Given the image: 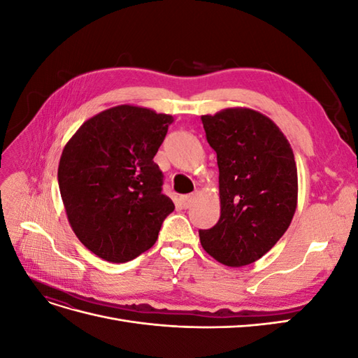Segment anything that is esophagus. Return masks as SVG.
Instances as JSON below:
<instances>
[{
  "label": "esophagus",
  "instance_id": "1",
  "mask_svg": "<svg viewBox=\"0 0 358 358\" xmlns=\"http://www.w3.org/2000/svg\"><path fill=\"white\" fill-rule=\"evenodd\" d=\"M197 196H199V192H192V194H188V196H185V197H182L180 199V206H182V208L183 209L191 208V204L196 201Z\"/></svg>",
  "mask_w": 358,
  "mask_h": 358
}]
</instances>
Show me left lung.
Listing matches in <instances>:
<instances>
[{"instance_id":"obj_1","label":"left lung","mask_w":358,"mask_h":358,"mask_svg":"<svg viewBox=\"0 0 358 358\" xmlns=\"http://www.w3.org/2000/svg\"><path fill=\"white\" fill-rule=\"evenodd\" d=\"M220 169L221 216L200 230L206 252L229 267L248 266L284 236L297 208V167L284 133L246 107L201 116Z\"/></svg>"}]
</instances>
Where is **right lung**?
<instances>
[{"mask_svg":"<svg viewBox=\"0 0 358 358\" xmlns=\"http://www.w3.org/2000/svg\"><path fill=\"white\" fill-rule=\"evenodd\" d=\"M171 115L121 104L83 122L62 150L58 183L78 239L110 263L152 248L175 210L154 162Z\"/></svg>","mask_w":358,"mask_h":358,"instance_id":"right-lung-1","label":"right lung"}]
</instances>
